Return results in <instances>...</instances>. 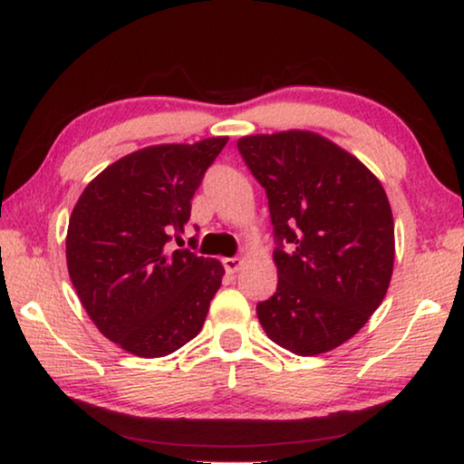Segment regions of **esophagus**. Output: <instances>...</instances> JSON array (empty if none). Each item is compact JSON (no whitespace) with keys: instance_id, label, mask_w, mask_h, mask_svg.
Here are the masks:
<instances>
[{"instance_id":"34e87169","label":"esophagus","mask_w":464,"mask_h":464,"mask_svg":"<svg viewBox=\"0 0 464 464\" xmlns=\"http://www.w3.org/2000/svg\"><path fill=\"white\" fill-rule=\"evenodd\" d=\"M223 266H225L227 274H235V272L239 270L241 260H239V257H225V260H223Z\"/></svg>"}]
</instances>
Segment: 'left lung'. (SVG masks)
Wrapping results in <instances>:
<instances>
[{"instance_id": "obj_1", "label": "left lung", "mask_w": 464, "mask_h": 464, "mask_svg": "<svg viewBox=\"0 0 464 464\" xmlns=\"http://www.w3.org/2000/svg\"><path fill=\"white\" fill-rule=\"evenodd\" d=\"M268 196L278 286L257 303L266 335L296 356L356 335L387 295L395 225L384 188L354 155L311 130L237 140Z\"/></svg>"}]
</instances>
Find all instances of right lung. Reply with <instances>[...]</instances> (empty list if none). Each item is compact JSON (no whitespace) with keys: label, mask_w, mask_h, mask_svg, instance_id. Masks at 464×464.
Returning a JSON list of instances; mask_svg holds the SVG:
<instances>
[{"label":"right lung","mask_w":464,"mask_h":464,"mask_svg":"<svg viewBox=\"0 0 464 464\" xmlns=\"http://www.w3.org/2000/svg\"><path fill=\"white\" fill-rule=\"evenodd\" d=\"M227 140L139 149L93 178L75 204L69 276L96 327L130 354L168 356L200 334L225 268L168 243L184 233L192 196Z\"/></svg>","instance_id":"1"}]
</instances>
